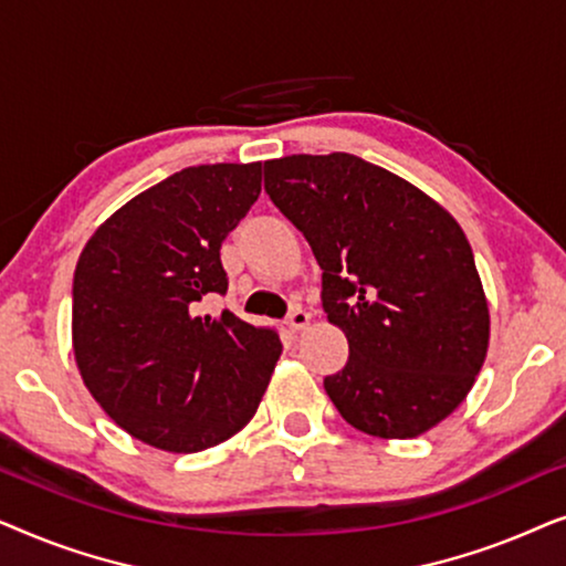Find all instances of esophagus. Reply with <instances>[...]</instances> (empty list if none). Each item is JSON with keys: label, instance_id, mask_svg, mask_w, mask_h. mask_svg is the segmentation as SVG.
Returning <instances> with one entry per match:
<instances>
[{"label": "esophagus", "instance_id": "1", "mask_svg": "<svg viewBox=\"0 0 566 566\" xmlns=\"http://www.w3.org/2000/svg\"><path fill=\"white\" fill-rule=\"evenodd\" d=\"M308 322H312V314L304 312V308H293L289 319H285V324H289L291 332H301L308 327Z\"/></svg>", "mask_w": 566, "mask_h": 566}]
</instances>
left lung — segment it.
Returning a JSON list of instances; mask_svg holds the SVG:
<instances>
[{
	"label": "left lung",
	"instance_id": "obj_1",
	"mask_svg": "<svg viewBox=\"0 0 566 566\" xmlns=\"http://www.w3.org/2000/svg\"><path fill=\"white\" fill-rule=\"evenodd\" d=\"M265 190L322 268V306L350 358L332 405L374 438H417L467 399L490 347V306L459 221L355 154L265 161Z\"/></svg>",
	"mask_w": 566,
	"mask_h": 566
}]
</instances>
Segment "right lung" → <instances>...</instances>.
Listing matches in <instances>:
<instances>
[{
    "label": "right lung",
    "mask_w": 566,
    "mask_h": 566,
    "mask_svg": "<svg viewBox=\"0 0 566 566\" xmlns=\"http://www.w3.org/2000/svg\"><path fill=\"white\" fill-rule=\"evenodd\" d=\"M262 161L200 165L138 192L84 244L74 270L72 343L82 381L128 436L196 453L258 412L281 339L223 308L221 242L262 190Z\"/></svg>",
    "instance_id": "right-lung-1"
}]
</instances>
